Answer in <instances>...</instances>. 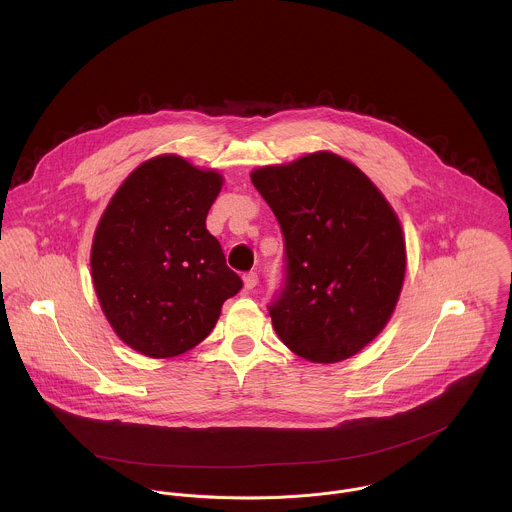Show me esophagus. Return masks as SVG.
Returning <instances> with one entry per match:
<instances>
[{
	"mask_svg": "<svg viewBox=\"0 0 512 512\" xmlns=\"http://www.w3.org/2000/svg\"><path fill=\"white\" fill-rule=\"evenodd\" d=\"M256 286H258V274H256V272L244 274V288H246V290H254Z\"/></svg>",
	"mask_w": 512,
	"mask_h": 512,
	"instance_id": "obj_1",
	"label": "esophagus"
}]
</instances>
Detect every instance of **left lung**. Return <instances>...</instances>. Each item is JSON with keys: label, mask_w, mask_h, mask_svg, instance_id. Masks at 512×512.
I'll list each match as a JSON object with an SVG mask.
<instances>
[{"label": "left lung", "mask_w": 512, "mask_h": 512, "mask_svg": "<svg viewBox=\"0 0 512 512\" xmlns=\"http://www.w3.org/2000/svg\"><path fill=\"white\" fill-rule=\"evenodd\" d=\"M252 183L284 234V278L268 305L276 333L311 363L353 357L384 329L402 290L406 246L392 207L329 151L256 169Z\"/></svg>", "instance_id": "left-lung-1"}]
</instances>
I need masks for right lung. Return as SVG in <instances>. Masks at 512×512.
<instances>
[{"mask_svg": "<svg viewBox=\"0 0 512 512\" xmlns=\"http://www.w3.org/2000/svg\"><path fill=\"white\" fill-rule=\"evenodd\" d=\"M222 177L177 155L140 165L98 222L90 266L102 311L118 337L151 359L197 347L222 303L242 290L207 215Z\"/></svg>", "mask_w": 512, "mask_h": 512, "instance_id": "obj_1", "label": "right lung"}]
</instances>
